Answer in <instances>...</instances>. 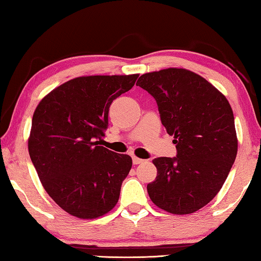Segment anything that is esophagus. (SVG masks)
<instances>
[{
	"label": "esophagus",
	"mask_w": 261,
	"mask_h": 261,
	"mask_svg": "<svg viewBox=\"0 0 261 261\" xmlns=\"http://www.w3.org/2000/svg\"><path fill=\"white\" fill-rule=\"evenodd\" d=\"M132 161H134V165H139V163H143L144 162L143 159H139V158H137V156L132 158Z\"/></svg>",
	"instance_id": "34e87169"
}]
</instances>
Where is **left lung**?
<instances>
[{"mask_svg":"<svg viewBox=\"0 0 261 261\" xmlns=\"http://www.w3.org/2000/svg\"><path fill=\"white\" fill-rule=\"evenodd\" d=\"M137 85L156 100L173 136L176 158H156L151 200L171 214H191L219 193L236 159L238 140L230 103L204 77L182 68L144 73Z\"/></svg>","mask_w":261,"mask_h":261,"instance_id":"1","label":"left lung"}]
</instances>
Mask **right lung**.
I'll use <instances>...</instances> for the list:
<instances>
[{
  "label": "right lung",
  "instance_id": "right-lung-1",
  "mask_svg": "<svg viewBox=\"0 0 261 261\" xmlns=\"http://www.w3.org/2000/svg\"><path fill=\"white\" fill-rule=\"evenodd\" d=\"M139 74L83 76L49 92L34 110L29 153L43 189L70 215L96 219L112 211L132 167L127 154L99 146L113 101Z\"/></svg>",
  "mask_w": 261,
  "mask_h": 261
}]
</instances>
